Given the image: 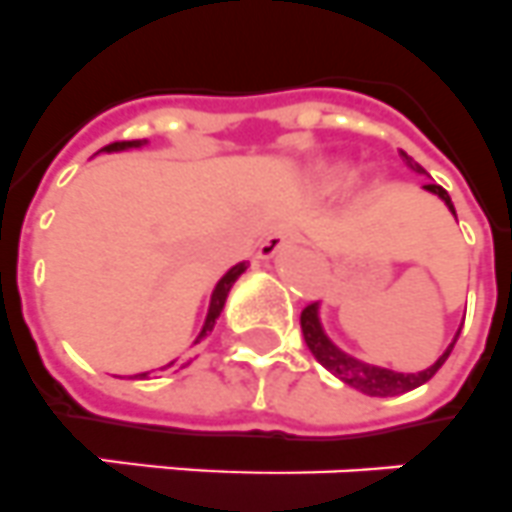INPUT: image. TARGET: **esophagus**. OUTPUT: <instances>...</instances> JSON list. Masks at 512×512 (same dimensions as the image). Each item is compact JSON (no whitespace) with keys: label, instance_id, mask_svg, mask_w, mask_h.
I'll return each instance as SVG.
<instances>
[{"label":"esophagus","instance_id":"1","mask_svg":"<svg viewBox=\"0 0 512 512\" xmlns=\"http://www.w3.org/2000/svg\"><path fill=\"white\" fill-rule=\"evenodd\" d=\"M296 239L294 229H276L270 231L268 236H265L263 242H260V257H276L278 252H281L283 247H289L291 242Z\"/></svg>","mask_w":512,"mask_h":512}]
</instances>
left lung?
Returning a JSON list of instances; mask_svg holds the SVG:
<instances>
[{"label": "left lung", "instance_id": "obj_1", "mask_svg": "<svg viewBox=\"0 0 512 512\" xmlns=\"http://www.w3.org/2000/svg\"><path fill=\"white\" fill-rule=\"evenodd\" d=\"M401 156H403V161L409 163L411 169L419 171V174H424V169L414 161V158L406 156L403 150H401ZM424 190L435 192L437 197H442V200H445V205L450 208V213L455 216V208H453V203H450V195L442 190L440 184H424ZM302 336H304V343L309 346V351L315 354L317 362L328 369V372H333L336 377H341V380L346 382V385H351V388L362 390V393H367V395H380V398H385V395L409 393V390L419 388V385H424L427 380H432L437 369H440L442 364H445V359L450 356V351H453L455 341H458V336H455V341L450 343L448 349H445V354H442L440 359L432 364V367L424 369V372L403 375V372L372 367V364H364V362H359V359H351L349 354H343L341 349H336V346L328 341V336L322 333V325H320V317H317L315 302L307 304V307L302 309Z\"/></svg>", "mask_w": 512, "mask_h": 512}]
</instances>
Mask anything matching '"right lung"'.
<instances>
[{"label": "right lung", "mask_w": 512, "mask_h": 512, "mask_svg": "<svg viewBox=\"0 0 512 512\" xmlns=\"http://www.w3.org/2000/svg\"><path fill=\"white\" fill-rule=\"evenodd\" d=\"M143 143H145V140H119V143H109V145H106V148H101V150H106V153H111V150H130V148H140V145H143ZM244 270H247V265H244V263L234 265V268H231L229 273H226V276H223L221 281L216 283V289H213V296H210L208 317H205V325H203V330H200V336H197L195 343L205 341V338L210 336V330H213V325H216L218 315H221L223 304H226V296H229L231 286H234V281L239 276H242ZM187 364H190V362H187ZM187 364H182V367H187ZM169 367H171V364H166V367H163V369H169ZM137 377H140V380H148L150 372H143V375H137Z\"/></svg>", "instance_id": "1"}]
</instances>
